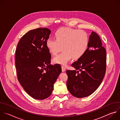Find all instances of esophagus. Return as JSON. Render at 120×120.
<instances>
[{"instance_id": "esophagus-1", "label": "esophagus", "mask_w": 120, "mask_h": 120, "mask_svg": "<svg viewBox=\"0 0 120 120\" xmlns=\"http://www.w3.org/2000/svg\"><path fill=\"white\" fill-rule=\"evenodd\" d=\"M62 72H65L66 70V67L64 65H62Z\"/></svg>"}]
</instances>
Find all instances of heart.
<instances>
[{"label":"heart","instance_id":"heart-1","mask_svg":"<svg viewBox=\"0 0 120 120\" xmlns=\"http://www.w3.org/2000/svg\"><path fill=\"white\" fill-rule=\"evenodd\" d=\"M56 39L48 38L45 43L49 53L56 55L63 47V52L53 58V62L65 65L73 57L77 59L87 50L89 39L87 33L83 30L61 28L55 34Z\"/></svg>","mask_w":120,"mask_h":120}]
</instances>
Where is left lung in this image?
Segmentation results:
<instances>
[{"label":"left lung","instance_id":"1","mask_svg":"<svg viewBox=\"0 0 120 120\" xmlns=\"http://www.w3.org/2000/svg\"><path fill=\"white\" fill-rule=\"evenodd\" d=\"M106 53L100 38L93 31L84 55L72 64L75 70L66 71L67 87L72 95L83 98L92 94L99 87L105 74Z\"/></svg>","mask_w":120,"mask_h":120}]
</instances>
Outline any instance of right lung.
<instances>
[{
	"mask_svg": "<svg viewBox=\"0 0 120 120\" xmlns=\"http://www.w3.org/2000/svg\"><path fill=\"white\" fill-rule=\"evenodd\" d=\"M51 30L38 28L29 31L19 40L15 50V64L18 80L32 98H48L62 72L59 64L51 65V54L46 47Z\"/></svg>",
	"mask_w": 120,
	"mask_h": 120,
	"instance_id": "right-lung-1",
	"label": "right lung"
}]
</instances>
